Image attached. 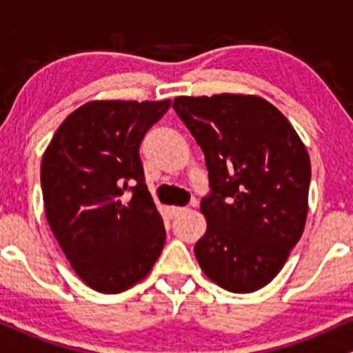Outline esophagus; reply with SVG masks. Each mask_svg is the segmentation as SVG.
<instances>
[{"label":"esophagus","mask_w":353,"mask_h":353,"mask_svg":"<svg viewBox=\"0 0 353 353\" xmlns=\"http://www.w3.org/2000/svg\"><path fill=\"white\" fill-rule=\"evenodd\" d=\"M185 208H177V205H172L171 208V216L172 217H177V216H181V214H184L185 212Z\"/></svg>","instance_id":"1"}]
</instances>
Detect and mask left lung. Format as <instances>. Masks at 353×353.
Here are the masks:
<instances>
[{"label": "left lung", "mask_w": 353, "mask_h": 353, "mask_svg": "<svg viewBox=\"0 0 353 353\" xmlns=\"http://www.w3.org/2000/svg\"><path fill=\"white\" fill-rule=\"evenodd\" d=\"M172 108L201 145L210 196L194 252L202 272L236 294L262 289L301 241L310 157L294 125L254 94L177 96Z\"/></svg>", "instance_id": "8db88e82"}]
</instances>
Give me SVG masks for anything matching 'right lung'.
I'll use <instances>...</instances> for the list:
<instances>
[{
	"instance_id": "obj_1",
	"label": "right lung",
	"mask_w": 353,
	"mask_h": 353,
	"mask_svg": "<svg viewBox=\"0 0 353 353\" xmlns=\"http://www.w3.org/2000/svg\"><path fill=\"white\" fill-rule=\"evenodd\" d=\"M171 99L89 101L52 136L41 161L46 221L78 277L103 294L131 289L165 242L144 184L139 145Z\"/></svg>"
}]
</instances>
